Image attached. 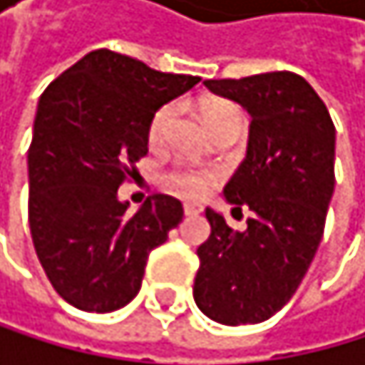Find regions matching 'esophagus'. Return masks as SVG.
<instances>
[{
  "mask_svg": "<svg viewBox=\"0 0 365 365\" xmlns=\"http://www.w3.org/2000/svg\"><path fill=\"white\" fill-rule=\"evenodd\" d=\"M201 203H184V215L186 217H197V215H201Z\"/></svg>",
  "mask_w": 365,
  "mask_h": 365,
  "instance_id": "esophagus-1",
  "label": "esophagus"
}]
</instances>
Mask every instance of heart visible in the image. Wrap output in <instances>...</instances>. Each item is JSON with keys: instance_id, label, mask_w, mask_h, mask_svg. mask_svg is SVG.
<instances>
[{"instance_id": "b5f03b06", "label": "heart", "mask_w": 365, "mask_h": 365, "mask_svg": "<svg viewBox=\"0 0 365 365\" xmlns=\"http://www.w3.org/2000/svg\"><path fill=\"white\" fill-rule=\"evenodd\" d=\"M175 113L173 105H164L155 111L148 127V140L153 144H158L164 138V131L168 127V122ZM203 118L207 122V127L212 129L221 122H243L241 109L236 105L227 103V101H207L203 103ZM215 184V173L212 170H203V168H192V166H184L177 168L173 173L166 175V186L170 190H175L181 197H203Z\"/></svg>"}]
</instances>
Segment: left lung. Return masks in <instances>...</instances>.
Instances as JSON below:
<instances>
[{"label":"left lung","mask_w":365,"mask_h":365,"mask_svg":"<svg viewBox=\"0 0 365 365\" xmlns=\"http://www.w3.org/2000/svg\"><path fill=\"white\" fill-rule=\"evenodd\" d=\"M203 85L252 115L247 155L223 188L225 201L247 205L252 219L234 232L205 207L210 236L197 250L192 296L219 324H258L291 300L324 234L335 127L315 89L293 72Z\"/></svg>","instance_id":"left-lung-1"}]
</instances>
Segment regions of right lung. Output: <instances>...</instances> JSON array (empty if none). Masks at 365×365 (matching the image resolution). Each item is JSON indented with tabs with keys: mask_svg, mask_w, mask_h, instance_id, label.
Instances as JSON below:
<instances>
[{
	"mask_svg": "<svg viewBox=\"0 0 365 365\" xmlns=\"http://www.w3.org/2000/svg\"><path fill=\"white\" fill-rule=\"evenodd\" d=\"M201 78L164 74L111 50H93L38 98L28 150V221L41 267L81 311L109 313L142 287L150 250L181 223L170 195H150L135 215L118 188L148 153L160 107Z\"/></svg>",
	"mask_w": 365,
	"mask_h": 365,
	"instance_id": "1",
	"label": "right lung"
}]
</instances>
